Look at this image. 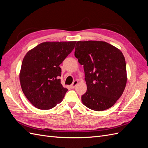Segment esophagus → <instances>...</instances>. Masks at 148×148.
<instances>
[{"label": "esophagus", "instance_id": "obj_1", "mask_svg": "<svg viewBox=\"0 0 148 148\" xmlns=\"http://www.w3.org/2000/svg\"><path fill=\"white\" fill-rule=\"evenodd\" d=\"M78 81H74L73 82V83L71 84V88H75V86H77V85L78 84Z\"/></svg>", "mask_w": 148, "mask_h": 148}]
</instances>
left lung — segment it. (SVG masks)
I'll return each mask as SVG.
<instances>
[{
    "label": "left lung",
    "mask_w": 148,
    "mask_h": 148,
    "mask_svg": "<svg viewBox=\"0 0 148 148\" xmlns=\"http://www.w3.org/2000/svg\"><path fill=\"white\" fill-rule=\"evenodd\" d=\"M75 56L83 65L87 91L83 104L96 111L112 107L127 81L125 59L120 49L104 41H78Z\"/></svg>",
    "instance_id": "8db88e82"
}]
</instances>
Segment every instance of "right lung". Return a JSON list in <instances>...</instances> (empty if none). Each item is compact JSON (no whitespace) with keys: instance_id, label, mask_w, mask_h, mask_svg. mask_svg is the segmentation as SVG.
<instances>
[{"instance_id":"add662e5","label":"right lung","mask_w":148,"mask_h":148,"mask_svg":"<svg viewBox=\"0 0 148 148\" xmlns=\"http://www.w3.org/2000/svg\"><path fill=\"white\" fill-rule=\"evenodd\" d=\"M76 42H44L26 53L20 82L24 95L35 107L51 109L63 100L68 89L61 84L59 65L73 50Z\"/></svg>"}]
</instances>
